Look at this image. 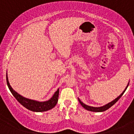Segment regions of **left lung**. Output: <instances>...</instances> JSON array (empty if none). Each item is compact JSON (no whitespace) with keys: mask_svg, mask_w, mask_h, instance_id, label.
I'll return each mask as SVG.
<instances>
[{"mask_svg":"<svg viewBox=\"0 0 134 134\" xmlns=\"http://www.w3.org/2000/svg\"><path fill=\"white\" fill-rule=\"evenodd\" d=\"M129 84H128L127 86H126V88H125V90L123 91V93H122L120 95L118 96V97L116 98L115 99V100H114L113 101L109 102V103H107V104L105 105H103V106H102V107H91V106L87 105H86V104H85V103H83L82 102L80 101V99H79V98H78V100H79V103H80V104H81V105L82 106V107H84V109H86V110H90V111H93V112H103V111H105V110H107V109H109L110 107H111L112 106H113V105L114 104V103H116V102L118 101L119 99L121 97L122 95H123V93H125V91H126V89H127L128 86H129Z\"/></svg>","mask_w":134,"mask_h":134,"instance_id":"obj_1","label":"left lung"}]
</instances>
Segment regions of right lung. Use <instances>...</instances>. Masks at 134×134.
<instances>
[{"label": "right lung", "mask_w": 134, "mask_h": 134, "mask_svg": "<svg viewBox=\"0 0 134 134\" xmlns=\"http://www.w3.org/2000/svg\"><path fill=\"white\" fill-rule=\"evenodd\" d=\"M6 80L7 84H8V87H9L10 91L11 92L14 97L18 100L20 104L22 105L24 107L29 110H31L33 112H44L47 111V110H50L52 108H54L57 104L58 102L59 93V90H57L55 92L54 95L51 98L49 99L47 101L44 102H38L34 100H31V99L27 98L24 97L20 94H18L17 92H16L11 87V85L9 84V80H8V73H6Z\"/></svg>", "instance_id": "1"}]
</instances>
